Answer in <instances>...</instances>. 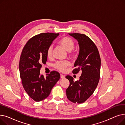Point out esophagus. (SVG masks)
I'll return each mask as SVG.
<instances>
[{"mask_svg":"<svg viewBox=\"0 0 125 125\" xmlns=\"http://www.w3.org/2000/svg\"><path fill=\"white\" fill-rule=\"evenodd\" d=\"M60 77H61V78H65V75H63V74H60Z\"/></svg>","mask_w":125,"mask_h":125,"instance_id":"1","label":"esophagus"}]
</instances>
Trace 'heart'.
Segmentation results:
<instances>
[{
  "label": "heart",
  "mask_w": 125,
  "mask_h": 125,
  "mask_svg": "<svg viewBox=\"0 0 125 125\" xmlns=\"http://www.w3.org/2000/svg\"><path fill=\"white\" fill-rule=\"evenodd\" d=\"M59 44L68 52V55L70 58H73L75 55V51L73 50L75 45L74 42L71 38L68 37H63L59 40ZM47 56L51 58L52 56V46L48 48L47 50ZM69 62L68 61H59L54 64L53 66L56 69L60 71H65L66 67L68 66Z\"/></svg>",
  "instance_id": "b5f03b06"
}]
</instances>
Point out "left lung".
<instances>
[{"label":"left lung","mask_w":125,"mask_h":125,"mask_svg":"<svg viewBox=\"0 0 125 125\" xmlns=\"http://www.w3.org/2000/svg\"><path fill=\"white\" fill-rule=\"evenodd\" d=\"M77 39L80 52L75 62L73 71L77 74L81 71L79 81L74 82L73 77L67 75L70 82L66 90L69 100L75 103H82L92 95L97 87L100 75L101 59L99 51L94 42L86 35L81 33H69Z\"/></svg>","instance_id":"1"}]
</instances>
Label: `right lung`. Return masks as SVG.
<instances>
[{
    "label": "right lung",
    "mask_w": 125,
    "mask_h": 125,
    "mask_svg": "<svg viewBox=\"0 0 125 125\" xmlns=\"http://www.w3.org/2000/svg\"><path fill=\"white\" fill-rule=\"evenodd\" d=\"M59 33H42L31 37L22 50L19 71L23 87L29 96L36 102L47 98L60 79L58 72L52 71L45 77L40 75L42 64L47 61V50Z\"/></svg>",
    "instance_id": "obj_1"
}]
</instances>
